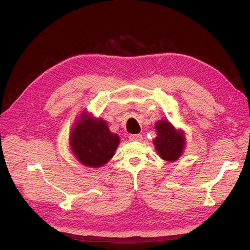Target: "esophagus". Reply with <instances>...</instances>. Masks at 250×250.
Instances as JSON below:
<instances>
[{
	"mask_svg": "<svg viewBox=\"0 0 250 250\" xmlns=\"http://www.w3.org/2000/svg\"><path fill=\"white\" fill-rule=\"evenodd\" d=\"M129 141H142V136L141 135H129L128 136Z\"/></svg>",
	"mask_w": 250,
	"mask_h": 250,
	"instance_id": "1",
	"label": "esophagus"
}]
</instances>
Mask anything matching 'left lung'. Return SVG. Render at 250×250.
<instances>
[{
	"instance_id": "8db88e82",
	"label": "left lung",
	"mask_w": 250,
	"mask_h": 250,
	"mask_svg": "<svg viewBox=\"0 0 250 250\" xmlns=\"http://www.w3.org/2000/svg\"><path fill=\"white\" fill-rule=\"evenodd\" d=\"M155 129L157 137L153 144L160 158L168 162L176 161L186 148L185 132L181 128H175L167 120L157 122Z\"/></svg>"
}]
</instances>
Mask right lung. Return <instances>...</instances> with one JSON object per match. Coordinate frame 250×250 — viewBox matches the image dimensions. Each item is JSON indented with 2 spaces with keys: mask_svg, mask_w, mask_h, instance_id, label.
Wrapping results in <instances>:
<instances>
[{
  "mask_svg": "<svg viewBox=\"0 0 250 250\" xmlns=\"http://www.w3.org/2000/svg\"><path fill=\"white\" fill-rule=\"evenodd\" d=\"M120 142V137L109 130L106 121L94 117L87 110L79 114L69 137L70 149L75 158L91 168L106 164Z\"/></svg>",
  "mask_w": 250,
  "mask_h": 250,
  "instance_id": "1",
  "label": "right lung"
}]
</instances>
